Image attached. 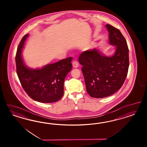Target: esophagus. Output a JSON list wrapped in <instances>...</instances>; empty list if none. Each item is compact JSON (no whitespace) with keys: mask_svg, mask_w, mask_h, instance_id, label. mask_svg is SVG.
<instances>
[{"mask_svg":"<svg viewBox=\"0 0 147 147\" xmlns=\"http://www.w3.org/2000/svg\"><path fill=\"white\" fill-rule=\"evenodd\" d=\"M72 65H73V68H77L78 67V63L76 61H74L72 63Z\"/></svg>","mask_w":147,"mask_h":147,"instance_id":"34e87169","label":"esophagus"}]
</instances>
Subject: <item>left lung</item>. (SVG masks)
Instances as JSON below:
<instances>
[{"label":"left lung","instance_id":"obj_1","mask_svg":"<svg viewBox=\"0 0 147 147\" xmlns=\"http://www.w3.org/2000/svg\"><path fill=\"white\" fill-rule=\"evenodd\" d=\"M109 43L116 46L115 54L108 57L98 49L84 51L79 57L82 66L86 90L95 98L110 96L120 89L128 74L129 49L126 40L120 30L107 24Z\"/></svg>","mask_w":147,"mask_h":147}]
</instances>
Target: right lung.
<instances>
[{
    "label": "right lung",
    "instance_id": "obj_1",
    "mask_svg": "<svg viewBox=\"0 0 147 147\" xmlns=\"http://www.w3.org/2000/svg\"><path fill=\"white\" fill-rule=\"evenodd\" d=\"M28 36L27 34L23 36L16 55L17 73L20 84L33 100L42 103L57 102L63 96L65 79L72 68V57L47 65L41 69L28 68L24 64L21 54Z\"/></svg>",
    "mask_w": 147,
    "mask_h": 147
}]
</instances>
